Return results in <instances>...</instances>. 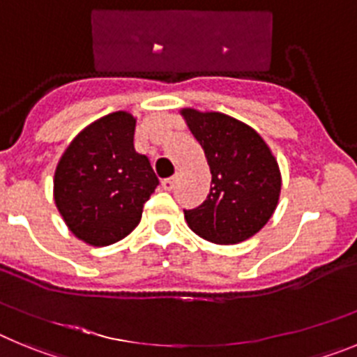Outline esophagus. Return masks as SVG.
<instances>
[{"mask_svg":"<svg viewBox=\"0 0 357 357\" xmlns=\"http://www.w3.org/2000/svg\"><path fill=\"white\" fill-rule=\"evenodd\" d=\"M173 185H175V178H173V176H169V178H164V181H162L164 191H172Z\"/></svg>","mask_w":357,"mask_h":357,"instance_id":"esophagus-1","label":"esophagus"}]
</instances>
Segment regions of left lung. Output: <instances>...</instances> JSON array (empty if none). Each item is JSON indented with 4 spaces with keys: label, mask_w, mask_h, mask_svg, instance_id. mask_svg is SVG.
I'll return each instance as SVG.
<instances>
[{
    "label": "left lung",
    "mask_w": 357,
    "mask_h": 357,
    "mask_svg": "<svg viewBox=\"0 0 357 357\" xmlns=\"http://www.w3.org/2000/svg\"><path fill=\"white\" fill-rule=\"evenodd\" d=\"M195 139L206 151L211 191L197 209L184 211L195 234L218 245H236L259 232L280 195L279 164L247 123L222 114L182 109Z\"/></svg>",
    "instance_id": "left-lung-1"
}]
</instances>
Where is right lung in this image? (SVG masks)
Here are the masks:
<instances>
[{"mask_svg":"<svg viewBox=\"0 0 357 357\" xmlns=\"http://www.w3.org/2000/svg\"><path fill=\"white\" fill-rule=\"evenodd\" d=\"M135 118L125 110L91 123L66 148L53 197L82 241L107 247L139 225L144 202L159 185L146 155L134 148Z\"/></svg>","mask_w":357,"mask_h":357,"instance_id":"right-lung-1","label":"right lung"}]
</instances>
